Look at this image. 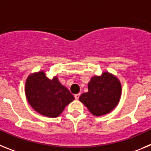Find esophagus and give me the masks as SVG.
<instances>
[{
  "label": "esophagus",
  "instance_id": "34e87169",
  "mask_svg": "<svg viewBox=\"0 0 151 151\" xmlns=\"http://www.w3.org/2000/svg\"><path fill=\"white\" fill-rule=\"evenodd\" d=\"M79 96H80L79 93H78V94H75V98H76V100H78V97H79Z\"/></svg>",
  "mask_w": 151,
  "mask_h": 151
}]
</instances>
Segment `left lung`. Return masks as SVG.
Wrapping results in <instances>:
<instances>
[{
    "label": "left lung",
    "instance_id": "1",
    "mask_svg": "<svg viewBox=\"0 0 151 151\" xmlns=\"http://www.w3.org/2000/svg\"><path fill=\"white\" fill-rule=\"evenodd\" d=\"M88 91L79 97V101L94 116H101L110 113L118 105L122 94L119 78L109 72L93 76L88 85Z\"/></svg>",
    "mask_w": 151,
    "mask_h": 151
}]
</instances>
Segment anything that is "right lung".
I'll list each match as a JSON object with an SVG mask.
<instances>
[{"label":"right lung","mask_w":151,"mask_h":151,"mask_svg":"<svg viewBox=\"0 0 151 151\" xmlns=\"http://www.w3.org/2000/svg\"><path fill=\"white\" fill-rule=\"evenodd\" d=\"M25 93L29 105L36 112L50 118L59 116L66 106L75 99L57 76L50 79L44 71L29 75Z\"/></svg>","instance_id":"obj_1"}]
</instances>
